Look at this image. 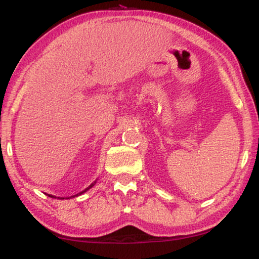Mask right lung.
Wrapping results in <instances>:
<instances>
[{
  "label": "right lung",
  "instance_id": "right-lung-1",
  "mask_svg": "<svg viewBox=\"0 0 259 259\" xmlns=\"http://www.w3.org/2000/svg\"><path fill=\"white\" fill-rule=\"evenodd\" d=\"M95 183H97V180H95V182H94V183H92V184H91V185L87 187V189H84L83 191H81V192H79V193H77V194H74V196L67 197V198H66V199H69V198H74V197L81 196V194H82V193H84V192H87V191H88V190H90V189H92V187H93V186L95 185ZM48 197H51V198H56L55 196H52V194H48ZM58 199H65V198H60V197H58Z\"/></svg>",
  "mask_w": 259,
  "mask_h": 259
}]
</instances>
